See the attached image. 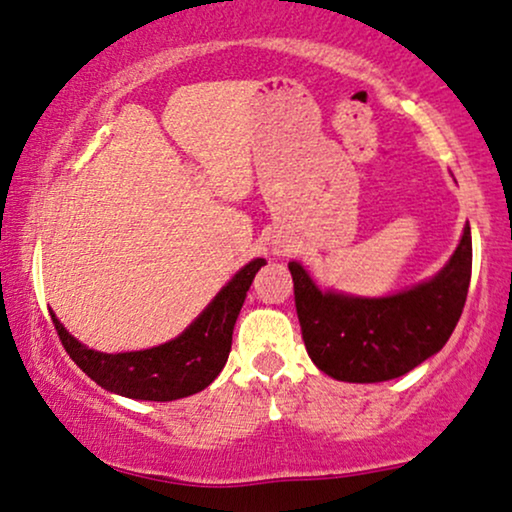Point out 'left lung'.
Here are the masks:
<instances>
[{"label":"left lung","instance_id":"obj_1","mask_svg":"<svg viewBox=\"0 0 512 512\" xmlns=\"http://www.w3.org/2000/svg\"><path fill=\"white\" fill-rule=\"evenodd\" d=\"M288 269L302 340L314 364L345 383H383L423 364L454 333L472 274L470 226L432 281L380 300L321 293L300 264L290 262Z\"/></svg>","mask_w":512,"mask_h":512}]
</instances>
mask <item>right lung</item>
Returning <instances> with one entry per match:
<instances>
[{"mask_svg": "<svg viewBox=\"0 0 512 512\" xmlns=\"http://www.w3.org/2000/svg\"><path fill=\"white\" fill-rule=\"evenodd\" d=\"M262 264L267 262L252 260L245 264L179 338L144 352H94L68 335L54 312L49 314L70 359L103 390L146 401L181 399L205 390L224 368L238 312Z\"/></svg>", "mask_w": 512, "mask_h": 512, "instance_id": "1", "label": "right lung"}]
</instances>
